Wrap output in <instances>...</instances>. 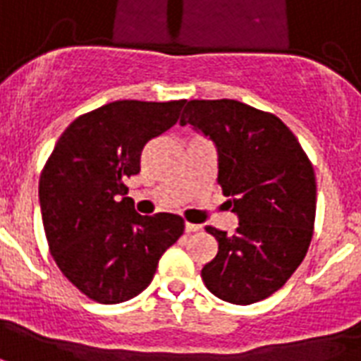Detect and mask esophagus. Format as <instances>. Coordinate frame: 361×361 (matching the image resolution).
Instances as JSON below:
<instances>
[{"label":"esophagus","instance_id":"esophagus-1","mask_svg":"<svg viewBox=\"0 0 361 361\" xmlns=\"http://www.w3.org/2000/svg\"><path fill=\"white\" fill-rule=\"evenodd\" d=\"M200 230H201L200 224H190V222L184 224V231H186V233H194V231H200Z\"/></svg>","mask_w":361,"mask_h":361}]
</instances>
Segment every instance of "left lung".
Segmentation results:
<instances>
[{
  "mask_svg": "<svg viewBox=\"0 0 361 361\" xmlns=\"http://www.w3.org/2000/svg\"><path fill=\"white\" fill-rule=\"evenodd\" d=\"M192 126L216 149L219 184L239 226L207 228L219 241L203 265L209 292L250 305L284 286L311 245L317 180L300 141L275 114L235 99H192L180 126Z\"/></svg>",
  "mask_w": 361,
  "mask_h": 361,
  "instance_id": "left-lung-1",
  "label": "left lung"
}]
</instances>
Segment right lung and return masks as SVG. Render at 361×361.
Returning <instances> with one entry per match:
<instances>
[{"instance_id":"obj_1","label":"right lung","mask_w":361,"mask_h":361,"mask_svg":"<svg viewBox=\"0 0 361 361\" xmlns=\"http://www.w3.org/2000/svg\"><path fill=\"white\" fill-rule=\"evenodd\" d=\"M186 103L122 99L69 124L39 178V205L50 252L61 273L105 305L141 294L161 254L183 235L177 214L141 216L126 180L141 154L177 124Z\"/></svg>"}]
</instances>
